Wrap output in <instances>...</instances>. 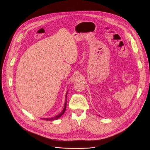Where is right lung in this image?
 Segmentation results:
<instances>
[{
    "instance_id": "add662e5",
    "label": "right lung",
    "mask_w": 150,
    "mask_h": 150,
    "mask_svg": "<svg viewBox=\"0 0 150 150\" xmlns=\"http://www.w3.org/2000/svg\"><path fill=\"white\" fill-rule=\"evenodd\" d=\"M67 94L68 93H67V95H66V101H65V105H64V108L63 109V110L62 111V112L60 113H59L58 115L53 117H52V118H41L42 119L44 120H57V119H59L60 117H61L63 114L65 113V110H66V108H67Z\"/></svg>"
}]
</instances>
